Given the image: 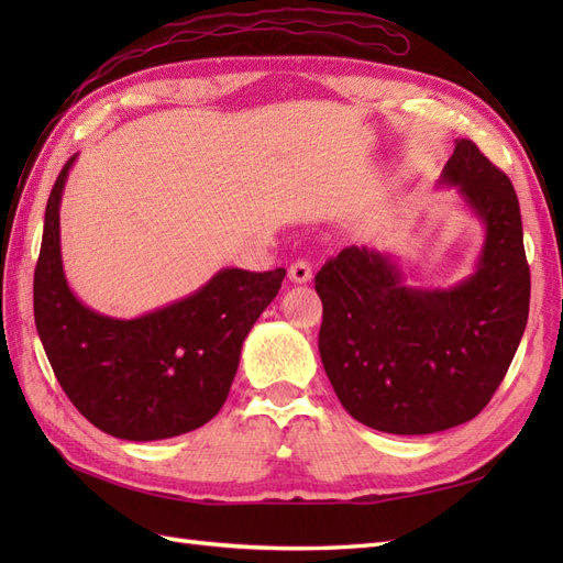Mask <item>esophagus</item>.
I'll use <instances>...</instances> for the list:
<instances>
[{
	"label": "esophagus",
	"instance_id": "esophagus-1",
	"mask_svg": "<svg viewBox=\"0 0 563 563\" xmlns=\"http://www.w3.org/2000/svg\"><path fill=\"white\" fill-rule=\"evenodd\" d=\"M288 275H290L292 283H309V280H312V263L305 261V258L295 261L290 271H288Z\"/></svg>",
	"mask_w": 563,
	"mask_h": 563
}]
</instances>
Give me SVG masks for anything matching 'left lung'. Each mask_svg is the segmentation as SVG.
Listing matches in <instances>:
<instances>
[{
  "instance_id": "8db88e82",
  "label": "left lung",
  "mask_w": 563,
  "mask_h": 563,
  "mask_svg": "<svg viewBox=\"0 0 563 563\" xmlns=\"http://www.w3.org/2000/svg\"><path fill=\"white\" fill-rule=\"evenodd\" d=\"M486 224L479 263L450 290L404 285L389 256L345 246L314 278L319 355L343 409L382 433L426 435L479 416L530 312V266L510 178L472 140L442 169Z\"/></svg>"
}]
</instances>
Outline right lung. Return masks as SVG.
I'll return each instance as SVG.
<instances>
[{
	"label": "right lung",
	"instance_id": "1",
	"mask_svg": "<svg viewBox=\"0 0 563 563\" xmlns=\"http://www.w3.org/2000/svg\"><path fill=\"white\" fill-rule=\"evenodd\" d=\"M69 157L45 208L33 275V314L53 373L77 411L121 440H164L206 426L222 409L242 343L278 295L285 268H224L186 300L137 319L84 307L59 254V200Z\"/></svg>",
	"mask_w": 563,
	"mask_h": 563
}]
</instances>
